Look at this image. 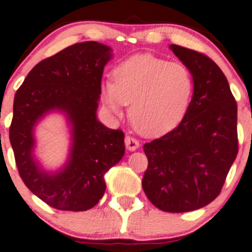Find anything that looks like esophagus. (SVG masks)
I'll return each instance as SVG.
<instances>
[{"mask_svg":"<svg viewBox=\"0 0 252 252\" xmlns=\"http://www.w3.org/2000/svg\"><path fill=\"white\" fill-rule=\"evenodd\" d=\"M124 142H126V147L129 151H134V150H137L139 147V142L134 137L126 136V139H124Z\"/></svg>","mask_w":252,"mask_h":252,"instance_id":"esophagus-1","label":"esophagus"}]
</instances>
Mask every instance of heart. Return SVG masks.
<instances>
[{"mask_svg":"<svg viewBox=\"0 0 252 252\" xmlns=\"http://www.w3.org/2000/svg\"><path fill=\"white\" fill-rule=\"evenodd\" d=\"M194 80L187 65L142 54L126 59L113 70V82L102 87V101L119 115L129 105L133 126L147 137L172 132L185 119Z\"/></svg>","mask_w":252,"mask_h":252,"instance_id":"obj_1","label":"heart"}]
</instances>
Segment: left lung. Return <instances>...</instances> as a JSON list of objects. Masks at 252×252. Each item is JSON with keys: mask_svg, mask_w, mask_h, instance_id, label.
I'll list each match as a JSON object with an SVG mask.
<instances>
[{"mask_svg": "<svg viewBox=\"0 0 252 252\" xmlns=\"http://www.w3.org/2000/svg\"><path fill=\"white\" fill-rule=\"evenodd\" d=\"M170 50L189 67L193 96L175 129L143 146L149 165L142 187L160 210L186 213L204 208L220 193L238 152L237 102L209 56L177 44Z\"/></svg>", "mask_w": 252, "mask_h": 252, "instance_id": "1", "label": "left lung"}]
</instances>
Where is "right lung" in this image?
Wrapping results in <instances>:
<instances>
[{
    "label": "right lung",
    "instance_id": "right-lung-1",
    "mask_svg": "<svg viewBox=\"0 0 252 252\" xmlns=\"http://www.w3.org/2000/svg\"><path fill=\"white\" fill-rule=\"evenodd\" d=\"M110 47L82 42L38 63L16 91L10 142L24 185L51 208L84 211L106 189L105 173L122 160L124 133L109 129L96 118L103 67ZM52 109L64 111L73 126L69 161L59 173L43 172L32 158V128Z\"/></svg>",
    "mask_w": 252,
    "mask_h": 252
}]
</instances>
